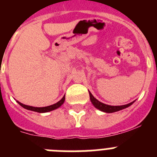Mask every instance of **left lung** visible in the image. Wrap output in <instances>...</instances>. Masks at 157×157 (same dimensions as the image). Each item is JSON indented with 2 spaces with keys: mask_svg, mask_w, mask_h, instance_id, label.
I'll return each instance as SVG.
<instances>
[{
  "mask_svg": "<svg viewBox=\"0 0 157 157\" xmlns=\"http://www.w3.org/2000/svg\"><path fill=\"white\" fill-rule=\"evenodd\" d=\"M90 101L92 102V104L94 105V106L95 107L96 109H99L100 111L104 112H107V113H112V112H118V111H120L122 109H124L127 107L130 106V105H132L134 103V101L133 102H130V103L127 104V105H120V106H112V105H105V104L102 103L101 101H99L98 100L94 98V96L92 95L90 92Z\"/></svg>",
  "mask_w": 157,
  "mask_h": 157,
  "instance_id": "obj_1",
  "label": "left lung"
}]
</instances>
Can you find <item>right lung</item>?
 Masks as SVG:
<instances>
[{
  "mask_svg": "<svg viewBox=\"0 0 157 157\" xmlns=\"http://www.w3.org/2000/svg\"><path fill=\"white\" fill-rule=\"evenodd\" d=\"M64 101H65V96H63V98H62L60 101H58L57 103L54 104V105H49V106H47V107H41V108L32 107V106H29V105H23V104L20 103L19 101H17V102L19 105H21L23 108L27 109V110H30V111H33V112H39V113H43V112H50V111L55 110V109H58V108H59V107L63 105V102H64Z\"/></svg>",
  "mask_w": 157,
  "mask_h": 157,
  "instance_id": "1",
  "label": "right lung"
}]
</instances>
